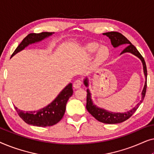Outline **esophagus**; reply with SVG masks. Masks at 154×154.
Segmentation results:
<instances>
[{
	"instance_id": "esophagus-1",
	"label": "esophagus",
	"mask_w": 154,
	"mask_h": 154,
	"mask_svg": "<svg viewBox=\"0 0 154 154\" xmlns=\"http://www.w3.org/2000/svg\"><path fill=\"white\" fill-rule=\"evenodd\" d=\"M81 85H82L81 80L77 79V80H75V81H74V83H73V88H75V89H78V88H81Z\"/></svg>"
}]
</instances>
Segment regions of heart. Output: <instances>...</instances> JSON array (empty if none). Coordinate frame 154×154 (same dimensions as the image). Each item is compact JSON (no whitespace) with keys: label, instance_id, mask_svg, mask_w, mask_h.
Listing matches in <instances>:
<instances>
[{"label":"heart","instance_id":"b5f03b06","mask_svg":"<svg viewBox=\"0 0 154 154\" xmlns=\"http://www.w3.org/2000/svg\"><path fill=\"white\" fill-rule=\"evenodd\" d=\"M98 45L96 43H91L89 44V45H87L86 47V50L87 52H89V53H93V52L95 51V50L97 49ZM109 54V51L108 49L104 46H102L99 48L97 50V52L96 55V59H95V63L96 64H100L102 62L106 60Z\"/></svg>","mask_w":154,"mask_h":154}]
</instances>
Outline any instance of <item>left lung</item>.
I'll return each mask as SVG.
<instances>
[{
  "mask_svg": "<svg viewBox=\"0 0 154 154\" xmlns=\"http://www.w3.org/2000/svg\"><path fill=\"white\" fill-rule=\"evenodd\" d=\"M104 35H106V36H108L109 38L111 39V42L112 45L114 48H116L118 46L121 45H127L125 49L123 50V52H121V54L125 53V52H131L134 55L138 57L139 58L142 60V64H143V67H144V73L145 75V77H147V70H146V63H145L144 59L142 56L137 48L134 47V46L132 45V44L130 43L129 40L124 36L123 34H121V33L116 32V31H111V32H107L103 33ZM84 84H85V86L88 85V79H85L84 81ZM146 81L145 82V85L144 87V89H143L142 91V100L140 101V102L137 105V106L134 107V109H132L131 111H128V112L125 113H112L109 112V111H107L104 109H100L98 107L92 104V102L91 100V96H90V91L87 90V99H86V109L88 112H89L90 114H91L92 116H93L94 119H96L98 121L102 122V123H107V124H116V123H122V122L125 121L126 120H128L129 118H130L132 116V114L135 112L137 109L140 106L141 103L142 102L143 100H144L145 94H146Z\"/></svg>",
  "mask_w": 154,
  "mask_h": 154,
  "instance_id": "8db88e82",
  "label": "left lung"
}]
</instances>
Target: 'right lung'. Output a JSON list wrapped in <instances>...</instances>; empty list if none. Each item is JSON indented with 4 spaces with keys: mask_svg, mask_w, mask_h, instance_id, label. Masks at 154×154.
Returning a JSON list of instances; mask_svg holds the SVG:
<instances>
[{
    "mask_svg": "<svg viewBox=\"0 0 154 154\" xmlns=\"http://www.w3.org/2000/svg\"><path fill=\"white\" fill-rule=\"evenodd\" d=\"M53 32L29 33L23 39L12 54V57L22 50L29 44L41 41L45 38L51 35ZM73 94L72 84L70 83L60 92L57 98L45 108L36 111H24L14 106L20 117L29 125L38 127H48L55 125L64 116L67 101Z\"/></svg>",
    "mask_w": 154,
    "mask_h": 154,
    "instance_id": "add662e5",
    "label": "right lung"
}]
</instances>
